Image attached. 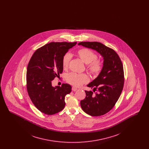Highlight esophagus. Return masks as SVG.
Returning <instances> with one entry per match:
<instances>
[{
    "instance_id": "esophagus-1",
    "label": "esophagus",
    "mask_w": 149,
    "mask_h": 149,
    "mask_svg": "<svg viewBox=\"0 0 149 149\" xmlns=\"http://www.w3.org/2000/svg\"><path fill=\"white\" fill-rule=\"evenodd\" d=\"M77 88H76V87H75V86H72V91H77Z\"/></svg>"
}]
</instances>
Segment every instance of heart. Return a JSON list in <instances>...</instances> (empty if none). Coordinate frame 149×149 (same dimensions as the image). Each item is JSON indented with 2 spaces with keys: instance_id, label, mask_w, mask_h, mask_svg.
Listing matches in <instances>:
<instances>
[{
  "instance_id": "obj_1",
  "label": "heart",
  "mask_w": 149,
  "mask_h": 149,
  "mask_svg": "<svg viewBox=\"0 0 149 149\" xmlns=\"http://www.w3.org/2000/svg\"><path fill=\"white\" fill-rule=\"evenodd\" d=\"M78 55L81 60L87 64V69L94 76H98L103 68V63L97 59V55L92 50L87 48L81 49L78 51ZM72 55L69 52L65 54L62 58V66L64 69L68 68ZM66 81L71 85L79 86L89 81V77L85 74L70 72L66 77Z\"/></svg>"
}]
</instances>
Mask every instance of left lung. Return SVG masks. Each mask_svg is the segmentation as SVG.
I'll return each instance as SVG.
<instances>
[{
	"label": "left lung",
	"mask_w": 149,
	"mask_h": 149,
	"mask_svg": "<svg viewBox=\"0 0 149 149\" xmlns=\"http://www.w3.org/2000/svg\"><path fill=\"white\" fill-rule=\"evenodd\" d=\"M79 45L96 50L103 57V68L98 77L87 85L86 97L80 105L86 113L100 116L111 111L120 97L124 85V71L120 57L114 50L98 42H81Z\"/></svg>",
	"instance_id": "left-lung-1"
}]
</instances>
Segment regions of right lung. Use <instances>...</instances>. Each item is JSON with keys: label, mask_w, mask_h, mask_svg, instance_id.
<instances>
[{"label": "right lung", "mask_w": 149, "mask_h": 149, "mask_svg": "<svg viewBox=\"0 0 149 149\" xmlns=\"http://www.w3.org/2000/svg\"><path fill=\"white\" fill-rule=\"evenodd\" d=\"M75 42H52L38 49L29 61L27 74V90L35 106L42 113L52 115L62 111L65 97L71 92V85L52 86V80L63 71L62 58Z\"/></svg>", "instance_id": "right-lung-1"}]
</instances>
